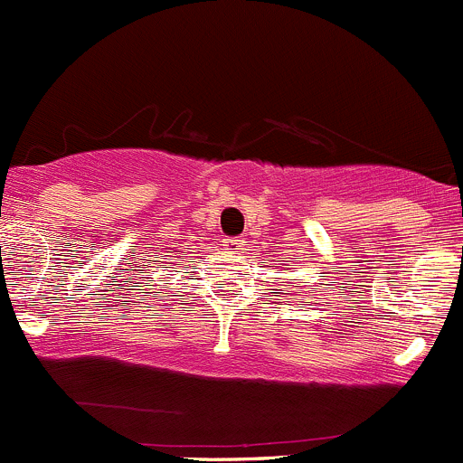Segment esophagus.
<instances>
[{
  "instance_id": "obj_1",
  "label": "esophagus",
  "mask_w": 463,
  "mask_h": 463,
  "mask_svg": "<svg viewBox=\"0 0 463 463\" xmlns=\"http://www.w3.org/2000/svg\"><path fill=\"white\" fill-rule=\"evenodd\" d=\"M246 246V241L241 240V237H228V240H223V249L228 250V253H241Z\"/></svg>"
}]
</instances>
